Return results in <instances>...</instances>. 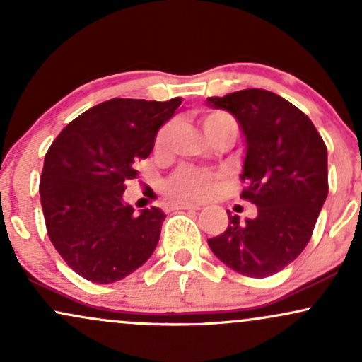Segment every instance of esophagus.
Listing matches in <instances>:
<instances>
[{"label":"esophagus","mask_w":362,"mask_h":362,"mask_svg":"<svg viewBox=\"0 0 362 362\" xmlns=\"http://www.w3.org/2000/svg\"><path fill=\"white\" fill-rule=\"evenodd\" d=\"M173 208L174 209H202L199 204H193V203H174Z\"/></svg>","instance_id":"34e87169"}]
</instances>
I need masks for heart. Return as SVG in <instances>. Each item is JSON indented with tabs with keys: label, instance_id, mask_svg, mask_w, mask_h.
<instances>
[{
	"label": "heart",
	"instance_id": "1",
	"mask_svg": "<svg viewBox=\"0 0 362 362\" xmlns=\"http://www.w3.org/2000/svg\"><path fill=\"white\" fill-rule=\"evenodd\" d=\"M203 131L211 142H215L228 134H236V122L230 114L221 112V110H213V112L204 114L202 117ZM174 126L168 124L158 136V149L168 147L171 141ZM216 176L213 173L204 171V169H196L189 166H182L173 174L166 181V193L176 199H199L204 198L213 185H215Z\"/></svg>",
	"mask_w": 362,
	"mask_h": 362
}]
</instances>
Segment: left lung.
Listing matches in <instances>:
<instances>
[{
    "instance_id": "8db88e82",
    "label": "left lung",
    "mask_w": 362,
    "mask_h": 362,
    "mask_svg": "<svg viewBox=\"0 0 362 362\" xmlns=\"http://www.w3.org/2000/svg\"><path fill=\"white\" fill-rule=\"evenodd\" d=\"M206 104L238 120L245 137L242 198L257 216L228 211V228L209 238L211 252L238 274L263 279L280 272L309 243L327 198V147L312 120L284 97L245 88Z\"/></svg>"
}]
</instances>
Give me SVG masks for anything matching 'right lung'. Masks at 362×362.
Returning a JSON list of instances; mask_svg holds the SVG:
<instances>
[{
  "instance_id": "obj_1",
  "label": "right lung",
  "mask_w": 362,
  "mask_h": 362,
  "mask_svg": "<svg viewBox=\"0 0 362 362\" xmlns=\"http://www.w3.org/2000/svg\"><path fill=\"white\" fill-rule=\"evenodd\" d=\"M180 105V97L110 99L80 114L52 142L40 180L45 223L53 247L83 279L117 282L158 247L163 209L134 213L122 194Z\"/></svg>"
}]
</instances>
